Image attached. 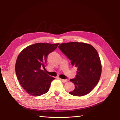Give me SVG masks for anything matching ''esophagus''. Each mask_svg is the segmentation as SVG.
<instances>
[{
    "mask_svg": "<svg viewBox=\"0 0 120 120\" xmlns=\"http://www.w3.org/2000/svg\"><path fill=\"white\" fill-rule=\"evenodd\" d=\"M59 79L62 81L63 82H67V81H68V79H61V78H59Z\"/></svg>",
    "mask_w": 120,
    "mask_h": 120,
    "instance_id": "obj_1",
    "label": "esophagus"
}]
</instances>
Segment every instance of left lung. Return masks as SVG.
I'll return each instance as SVG.
<instances>
[{"label": "left lung", "mask_w": 120, "mask_h": 120, "mask_svg": "<svg viewBox=\"0 0 120 120\" xmlns=\"http://www.w3.org/2000/svg\"><path fill=\"white\" fill-rule=\"evenodd\" d=\"M59 48L71 61V64L77 68V75L70 81L75 89L71 95L82 96L90 93L98 83L101 73L99 55L92 46L85 43H62Z\"/></svg>", "instance_id": "1"}]
</instances>
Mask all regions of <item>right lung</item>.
Instances as JSON below:
<instances>
[{
  "label": "right lung",
  "mask_w": 120,
  "mask_h": 120,
  "mask_svg": "<svg viewBox=\"0 0 120 120\" xmlns=\"http://www.w3.org/2000/svg\"><path fill=\"white\" fill-rule=\"evenodd\" d=\"M58 45L36 43L25 48L18 56L15 64L16 76L22 87L30 95L40 96L49 90L55 78L46 73L45 66L48 55Z\"/></svg>",
  "instance_id": "obj_1"
}]
</instances>
